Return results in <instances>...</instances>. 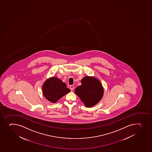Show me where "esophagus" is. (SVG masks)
Returning <instances> with one entry per match:
<instances>
[{"label": "esophagus", "instance_id": "obj_1", "mask_svg": "<svg viewBox=\"0 0 152 152\" xmlns=\"http://www.w3.org/2000/svg\"><path fill=\"white\" fill-rule=\"evenodd\" d=\"M70 89L71 90H73L74 89L73 85H70Z\"/></svg>", "mask_w": 152, "mask_h": 152}]
</instances>
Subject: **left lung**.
<instances>
[{
	"label": "left lung",
	"mask_w": 152,
	"mask_h": 152,
	"mask_svg": "<svg viewBox=\"0 0 152 152\" xmlns=\"http://www.w3.org/2000/svg\"><path fill=\"white\" fill-rule=\"evenodd\" d=\"M81 85L75 89V93L80 98L86 107H91L101 100L104 94L102 84L98 79L86 76L81 80Z\"/></svg>",
	"instance_id": "1"
}]
</instances>
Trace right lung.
I'll list each match as a JSON object with an SVG mask.
<instances>
[{
	"label": "right lung",
	"mask_w": 152,
	"mask_h": 152,
	"mask_svg": "<svg viewBox=\"0 0 152 152\" xmlns=\"http://www.w3.org/2000/svg\"><path fill=\"white\" fill-rule=\"evenodd\" d=\"M43 94L46 99L55 103L60 99L70 92L66 84L57 77L46 80L42 86Z\"/></svg>",
	"instance_id": "obj_1"
}]
</instances>
